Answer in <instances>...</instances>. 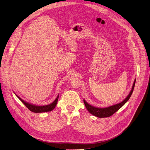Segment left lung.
<instances>
[{
	"label": "left lung",
	"mask_w": 150,
	"mask_h": 150,
	"mask_svg": "<svg viewBox=\"0 0 150 150\" xmlns=\"http://www.w3.org/2000/svg\"><path fill=\"white\" fill-rule=\"evenodd\" d=\"M135 80L134 82L131 91L130 92L129 94L127 95V97L125 98L122 102L116 104L115 105H112L106 108H97L93 106H92L89 105L86 102L85 100H83V103L85 104V106L86 108L88 111V112L93 115V116L98 117H107L112 116L114 113H115L117 111H118L127 102V101L129 100L130 97H131V95L133 92L134 88L135 87Z\"/></svg>",
	"instance_id": "left-lung-1"
}]
</instances>
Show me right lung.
Returning a JSON list of instances; mask_svg holds the SVG:
<instances>
[{
    "instance_id": "1",
    "label": "right lung",
    "mask_w": 150,
    "mask_h": 150,
    "mask_svg": "<svg viewBox=\"0 0 150 150\" xmlns=\"http://www.w3.org/2000/svg\"><path fill=\"white\" fill-rule=\"evenodd\" d=\"M17 97L22 101V103L25 105L31 111L34 112H44L51 111L55 108L57 104V102H58L59 95L57 96L56 99L53 101L52 103H50L49 105H44V106H38V105H33L31 103H29L26 102V101L22 100L20 97H18V96H17Z\"/></svg>"
}]
</instances>
